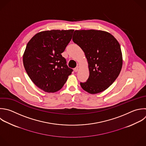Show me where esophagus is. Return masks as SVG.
Masks as SVG:
<instances>
[{
	"label": "esophagus",
	"instance_id": "34e87169",
	"mask_svg": "<svg viewBox=\"0 0 146 146\" xmlns=\"http://www.w3.org/2000/svg\"><path fill=\"white\" fill-rule=\"evenodd\" d=\"M78 70H79V67H78V66H76V67L74 68V71H75V72H76L78 71Z\"/></svg>",
	"mask_w": 146,
	"mask_h": 146
}]
</instances>
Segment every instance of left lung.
<instances>
[{
    "label": "left lung",
    "mask_w": 146,
    "mask_h": 146,
    "mask_svg": "<svg viewBox=\"0 0 146 146\" xmlns=\"http://www.w3.org/2000/svg\"><path fill=\"white\" fill-rule=\"evenodd\" d=\"M84 52L89 77L80 83L82 88L91 94L107 89L116 79L123 64L120 44L110 33L95 30H75L72 37Z\"/></svg>",
    "instance_id": "left-lung-1"
}]
</instances>
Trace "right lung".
I'll return each mask as SVG.
<instances>
[{"instance_id":"add662e5","label":"right lung","mask_w":146,"mask_h":146,"mask_svg":"<svg viewBox=\"0 0 146 146\" xmlns=\"http://www.w3.org/2000/svg\"><path fill=\"white\" fill-rule=\"evenodd\" d=\"M74 30H52L35 34L23 56L25 68L33 83L48 93L60 90L72 70L61 54L72 39Z\"/></svg>"}]
</instances>
